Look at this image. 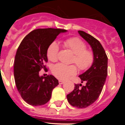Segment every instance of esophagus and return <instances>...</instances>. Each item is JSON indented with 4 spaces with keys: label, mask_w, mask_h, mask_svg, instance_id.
<instances>
[{
    "label": "esophagus",
    "mask_w": 125,
    "mask_h": 125,
    "mask_svg": "<svg viewBox=\"0 0 125 125\" xmlns=\"http://www.w3.org/2000/svg\"><path fill=\"white\" fill-rule=\"evenodd\" d=\"M64 83V81H62V80H59V83L60 84H63Z\"/></svg>",
    "instance_id": "34e87169"
}]
</instances>
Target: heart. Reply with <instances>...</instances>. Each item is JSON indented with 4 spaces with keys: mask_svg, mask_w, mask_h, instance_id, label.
<instances>
[{
    "mask_svg": "<svg viewBox=\"0 0 125 125\" xmlns=\"http://www.w3.org/2000/svg\"><path fill=\"white\" fill-rule=\"evenodd\" d=\"M64 45L74 54L72 62L75 63L81 71L88 70L94 61V54L90 49H86V43L78 37H71L64 41ZM59 47L56 42H53L47 49V57L49 61L55 62L58 59ZM52 73L60 79H66L77 73L75 65L56 64L53 66Z\"/></svg>",
    "mask_w": 125,
    "mask_h": 125,
    "instance_id": "heart-1",
    "label": "heart"
}]
</instances>
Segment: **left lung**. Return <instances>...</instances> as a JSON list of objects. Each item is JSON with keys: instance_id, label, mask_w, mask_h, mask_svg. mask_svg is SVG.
Masks as SVG:
<instances>
[{"instance_id": "1", "label": "left lung", "mask_w": 125, "mask_h": 125, "mask_svg": "<svg viewBox=\"0 0 125 125\" xmlns=\"http://www.w3.org/2000/svg\"><path fill=\"white\" fill-rule=\"evenodd\" d=\"M78 32L92 47L94 61L91 68L79 76L81 83H86V85L75 84L67 99L73 106L84 108L95 102L102 91L108 74V57L99 41L82 31Z\"/></svg>"}]
</instances>
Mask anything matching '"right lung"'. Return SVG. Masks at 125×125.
Wrapping results in <instances>:
<instances>
[{"mask_svg":"<svg viewBox=\"0 0 125 125\" xmlns=\"http://www.w3.org/2000/svg\"><path fill=\"white\" fill-rule=\"evenodd\" d=\"M61 29H37L25 36L15 54L14 79L22 98L32 106H41L50 100L53 89L59 84L52 75L40 77L42 69L47 71V49L61 32Z\"/></svg>","mask_w":125,"mask_h":125,"instance_id":"obj_1","label":"right lung"}]
</instances>
